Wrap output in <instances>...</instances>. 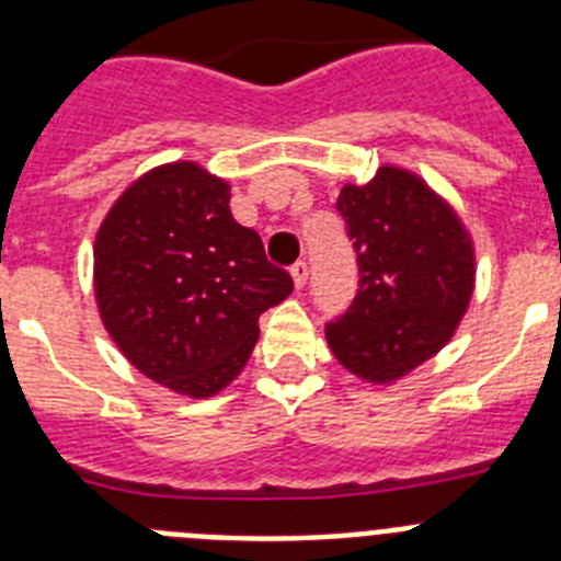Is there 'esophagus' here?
<instances>
[{
  "mask_svg": "<svg viewBox=\"0 0 561 561\" xmlns=\"http://www.w3.org/2000/svg\"><path fill=\"white\" fill-rule=\"evenodd\" d=\"M291 280H295L297 289H304L306 280H309V266H306V261H297V264L291 266Z\"/></svg>",
  "mask_w": 561,
  "mask_h": 561,
  "instance_id": "obj_1",
  "label": "esophagus"
}]
</instances>
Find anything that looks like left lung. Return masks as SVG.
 Wrapping results in <instances>:
<instances>
[{
	"instance_id": "1",
	"label": "left lung",
	"mask_w": 561,
	"mask_h": 561,
	"mask_svg": "<svg viewBox=\"0 0 561 561\" xmlns=\"http://www.w3.org/2000/svg\"><path fill=\"white\" fill-rule=\"evenodd\" d=\"M354 241L359 289L325 325L336 359L374 385L401 379L438 354L474 289V247L458 213L404 168L381 165L336 199Z\"/></svg>"
}]
</instances>
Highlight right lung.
<instances>
[{
  "instance_id": "1",
  "label": "right lung",
  "mask_w": 561,
  "mask_h": 561,
  "mask_svg": "<svg viewBox=\"0 0 561 561\" xmlns=\"http://www.w3.org/2000/svg\"><path fill=\"white\" fill-rule=\"evenodd\" d=\"M264 241L230 213V185L196 162L148 171L95 238L98 311L134 368L207 399L250 359L257 317L291 295Z\"/></svg>"
}]
</instances>
